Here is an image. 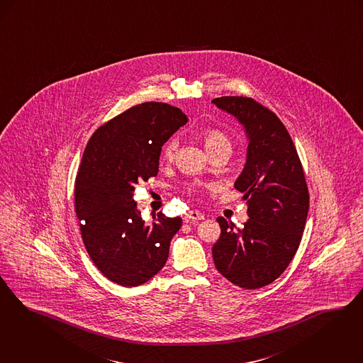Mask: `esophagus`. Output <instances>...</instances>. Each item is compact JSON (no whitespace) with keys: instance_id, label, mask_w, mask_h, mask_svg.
I'll list each match as a JSON object with an SVG mask.
<instances>
[{"instance_id":"esophagus-1","label":"esophagus","mask_w":363,"mask_h":363,"mask_svg":"<svg viewBox=\"0 0 363 363\" xmlns=\"http://www.w3.org/2000/svg\"><path fill=\"white\" fill-rule=\"evenodd\" d=\"M186 218H189V220H203V215H201L197 211H189L186 213Z\"/></svg>"}]
</instances>
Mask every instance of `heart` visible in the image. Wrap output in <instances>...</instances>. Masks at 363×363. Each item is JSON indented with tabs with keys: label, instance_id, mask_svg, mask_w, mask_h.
<instances>
[{
	"label": "heart",
	"instance_id": "b5f03b06",
	"mask_svg": "<svg viewBox=\"0 0 363 363\" xmlns=\"http://www.w3.org/2000/svg\"><path fill=\"white\" fill-rule=\"evenodd\" d=\"M201 138H203V145L209 154L218 151V150H223V148L231 151V139L221 130L205 128L201 132ZM177 151H178V142H177V139H172L163 147L162 158L166 162H172L175 160ZM188 190L190 193H199L203 190V186L200 184H191Z\"/></svg>",
	"mask_w": 363,
	"mask_h": 363
}]
</instances>
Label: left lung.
Returning <instances> with one entry per match:
<instances>
[{
	"mask_svg": "<svg viewBox=\"0 0 363 363\" xmlns=\"http://www.w3.org/2000/svg\"><path fill=\"white\" fill-rule=\"evenodd\" d=\"M246 128L247 162L235 189L247 200L243 228L218 218L212 247L221 276L243 289H258L281 276L300 246L309 209L304 170L289 132L269 108L251 97L212 100Z\"/></svg>",
	"mask_w": 363,
	"mask_h": 363,
	"instance_id": "8db88e82",
	"label": "left lung"
}]
</instances>
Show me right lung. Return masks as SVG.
<instances>
[{
  "instance_id": "add662e5",
  "label": "right lung",
  "mask_w": 363,
  "mask_h": 363,
  "mask_svg": "<svg viewBox=\"0 0 363 363\" xmlns=\"http://www.w3.org/2000/svg\"><path fill=\"white\" fill-rule=\"evenodd\" d=\"M188 123L166 102H145L113 117L87 142L75 178V213L89 257L117 285L139 286L160 273L182 225L166 218L145 225L135 185L157 177L162 145Z\"/></svg>"
}]
</instances>
